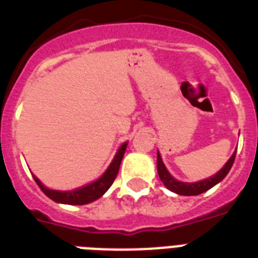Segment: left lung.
<instances>
[{"label":"left lung","instance_id":"1","mask_svg":"<svg viewBox=\"0 0 258 258\" xmlns=\"http://www.w3.org/2000/svg\"><path fill=\"white\" fill-rule=\"evenodd\" d=\"M234 159H236V153L233 154L230 159L226 162V165L217 172L216 175L210 176L208 179L200 180V182H196V183H184V182H179V180L174 179L170 172L167 171V169L163 165V162L161 159V155L158 154L157 157V167H158V174H159V178L163 182L166 187L171 190V191L179 194V196H198V194H202V192L208 191L209 188H212L213 186H216L218 182L224 179L225 176L228 175V172L232 169L233 163H234Z\"/></svg>","mask_w":258,"mask_h":258}]
</instances>
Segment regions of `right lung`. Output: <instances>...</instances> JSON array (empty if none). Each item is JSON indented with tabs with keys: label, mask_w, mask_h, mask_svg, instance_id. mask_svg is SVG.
<instances>
[{
	"label": "right lung",
	"mask_w": 258,
	"mask_h": 258,
	"mask_svg": "<svg viewBox=\"0 0 258 258\" xmlns=\"http://www.w3.org/2000/svg\"><path fill=\"white\" fill-rule=\"evenodd\" d=\"M125 149H127V143H124V145L119 149V151H117L116 157H115V159L112 161V163L109 165L107 171H105L99 179L92 182L91 184H87L84 187L72 190V191H56V190H49V188L45 187L36 176L33 175V178L34 180H36V183L38 184V187L42 190V192H44L46 197H49L50 200H53L54 202H60V204L67 205L89 204V202H92V201H96L97 198H100V197L111 187V184L113 183V180H115L117 172H119V167H120L121 159H123V155H124L125 153Z\"/></svg>",
	"instance_id": "obj_1"
}]
</instances>
